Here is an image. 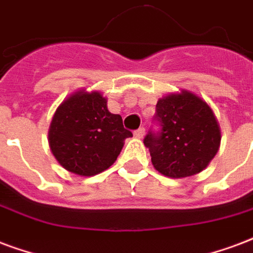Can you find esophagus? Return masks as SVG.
I'll return each mask as SVG.
<instances>
[{"label": "esophagus", "mask_w": 253, "mask_h": 253, "mask_svg": "<svg viewBox=\"0 0 253 253\" xmlns=\"http://www.w3.org/2000/svg\"><path fill=\"white\" fill-rule=\"evenodd\" d=\"M133 134L136 138H142L145 136V128H140L137 129V130H134Z\"/></svg>", "instance_id": "1"}]
</instances>
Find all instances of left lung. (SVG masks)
I'll return each mask as SVG.
<instances>
[{"label": "left lung", "mask_w": 253, "mask_h": 253, "mask_svg": "<svg viewBox=\"0 0 253 253\" xmlns=\"http://www.w3.org/2000/svg\"><path fill=\"white\" fill-rule=\"evenodd\" d=\"M156 119L161 132H149L144 138L155 169L172 178L189 177L206 169L221 141L219 121L211 106L183 89L157 101Z\"/></svg>", "instance_id": "left-lung-1"}]
</instances>
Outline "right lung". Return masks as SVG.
<instances>
[{
  "label": "right lung",
  "instance_id": "obj_1",
  "mask_svg": "<svg viewBox=\"0 0 253 253\" xmlns=\"http://www.w3.org/2000/svg\"><path fill=\"white\" fill-rule=\"evenodd\" d=\"M101 92H79L58 105L47 132L49 147L62 168L79 176L108 169L132 137L120 115L108 111Z\"/></svg>",
  "mask_w": 253,
  "mask_h": 253
}]
</instances>
